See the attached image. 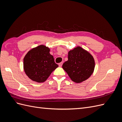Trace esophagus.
I'll use <instances>...</instances> for the list:
<instances>
[{
    "label": "esophagus",
    "mask_w": 122,
    "mask_h": 122,
    "mask_svg": "<svg viewBox=\"0 0 122 122\" xmlns=\"http://www.w3.org/2000/svg\"><path fill=\"white\" fill-rule=\"evenodd\" d=\"M59 66H60V67H61V66H62V62H60V64H59Z\"/></svg>",
    "instance_id": "1"
}]
</instances>
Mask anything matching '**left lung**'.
<instances>
[{
  "instance_id": "1",
  "label": "left lung",
  "mask_w": 122,
  "mask_h": 122,
  "mask_svg": "<svg viewBox=\"0 0 122 122\" xmlns=\"http://www.w3.org/2000/svg\"><path fill=\"white\" fill-rule=\"evenodd\" d=\"M68 60L62 67L70 78L76 83L87 79L93 73L95 67L93 56L82 47L77 46L68 52Z\"/></svg>"
}]
</instances>
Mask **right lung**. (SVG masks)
<instances>
[{"label": "right lung", "instance_id": "right-lung-1", "mask_svg": "<svg viewBox=\"0 0 122 122\" xmlns=\"http://www.w3.org/2000/svg\"><path fill=\"white\" fill-rule=\"evenodd\" d=\"M50 49L41 45L29 50L23 60V69L26 75L34 81L43 82L58 66L55 64Z\"/></svg>", "mask_w": 122, "mask_h": 122}]
</instances>
